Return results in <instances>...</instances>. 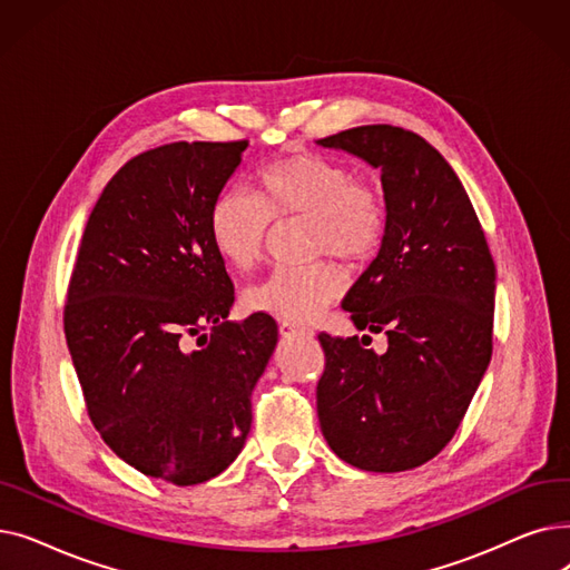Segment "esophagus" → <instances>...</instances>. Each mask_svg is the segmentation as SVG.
Instances as JSON below:
<instances>
[{"label":"esophagus","mask_w":570,"mask_h":570,"mask_svg":"<svg viewBox=\"0 0 570 570\" xmlns=\"http://www.w3.org/2000/svg\"><path fill=\"white\" fill-rule=\"evenodd\" d=\"M279 333H282V337H297V335H303V337H312V335H314V333L309 331V327L295 325V323H288V321H284V323L279 325Z\"/></svg>","instance_id":"34e87169"}]
</instances>
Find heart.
<instances>
[{
  "label": "heart",
  "mask_w": 570,
  "mask_h": 570,
  "mask_svg": "<svg viewBox=\"0 0 570 570\" xmlns=\"http://www.w3.org/2000/svg\"><path fill=\"white\" fill-rule=\"evenodd\" d=\"M261 196L226 187L207 215L209 243L222 261L247 269L265 252L273 219H305L309 256H337L361 265L383 245L387 209L376 187L357 183L353 170L314 153H295L258 173ZM344 291L342 269L333 261L277 267L245 291L254 312L284 321L318 316Z\"/></svg>",
  "instance_id": "obj_1"
}]
</instances>
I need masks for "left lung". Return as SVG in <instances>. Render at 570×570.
<instances>
[{
  "label": "left lung",
  "instance_id": "left-lung-1",
  "mask_svg": "<svg viewBox=\"0 0 570 570\" xmlns=\"http://www.w3.org/2000/svg\"><path fill=\"white\" fill-rule=\"evenodd\" d=\"M381 170L387 228L342 307L357 337L318 335L321 432L351 466L395 473L448 445L492 357L497 269L455 170L417 134L367 125L321 138Z\"/></svg>",
  "mask_w": 570,
  "mask_h": 570
}]
</instances>
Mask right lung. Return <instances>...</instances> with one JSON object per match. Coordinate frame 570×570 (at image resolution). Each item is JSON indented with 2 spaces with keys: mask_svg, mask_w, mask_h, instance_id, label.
<instances>
[{
  "mask_svg": "<svg viewBox=\"0 0 570 570\" xmlns=\"http://www.w3.org/2000/svg\"><path fill=\"white\" fill-rule=\"evenodd\" d=\"M247 145L183 140L127 161L69 282L65 335L89 421L117 458L173 485L205 483L239 455L277 346L269 314L226 321L233 284L207 230Z\"/></svg>",
  "mask_w": 570,
  "mask_h": 570,
  "instance_id": "right-lung-1",
  "label": "right lung"
}]
</instances>
